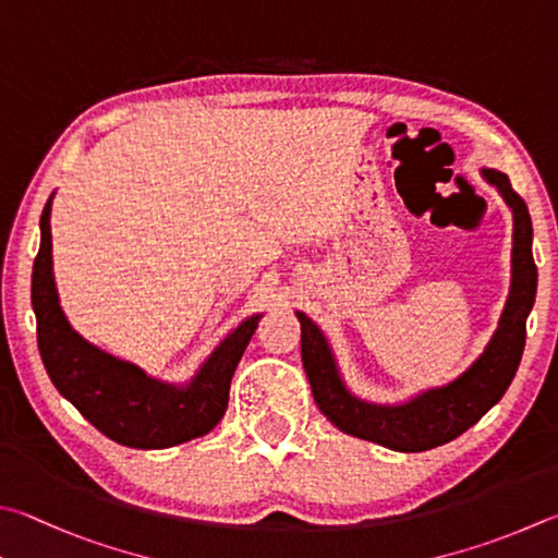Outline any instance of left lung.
<instances>
[{
	"label": "left lung",
	"instance_id": "8db88e82",
	"mask_svg": "<svg viewBox=\"0 0 558 558\" xmlns=\"http://www.w3.org/2000/svg\"><path fill=\"white\" fill-rule=\"evenodd\" d=\"M481 175L498 187L512 209V280L498 329L493 331L481 356L459 378L441 388L424 390L400 404L361 400L343 383L322 329L305 312H295L302 329V366L310 378L314 402L324 417L343 434L380 444L392 451H427L473 427L510 388L524 351L526 317L536 298L532 219L508 175L495 168H483Z\"/></svg>",
	"mask_w": 558,
	"mask_h": 558
}]
</instances>
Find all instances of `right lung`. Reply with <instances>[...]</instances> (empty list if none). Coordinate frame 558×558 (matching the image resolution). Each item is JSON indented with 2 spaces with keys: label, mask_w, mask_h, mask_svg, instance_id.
I'll return each mask as SVG.
<instances>
[{
  "label": "right lung",
  "mask_w": 558,
  "mask_h": 558,
  "mask_svg": "<svg viewBox=\"0 0 558 558\" xmlns=\"http://www.w3.org/2000/svg\"><path fill=\"white\" fill-rule=\"evenodd\" d=\"M48 197L40 215V248L34 260L32 305L38 351L50 380L83 417L131 449H168L205 437L225 417L229 388L263 314L246 317L209 353L187 385L146 376L134 363L109 356L70 327L58 302L50 244Z\"/></svg>",
  "instance_id": "obj_1"
}]
</instances>
